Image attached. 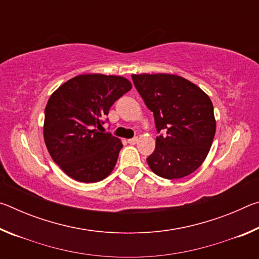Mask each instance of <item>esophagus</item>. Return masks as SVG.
<instances>
[{
	"label": "esophagus",
	"mask_w": 259,
	"mask_h": 259,
	"mask_svg": "<svg viewBox=\"0 0 259 259\" xmlns=\"http://www.w3.org/2000/svg\"><path fill=\"white\" fill-rule=\"evenodd\" d=\"M138 142V138L135 137V138H131V139H128V143L130 144V145H135L136 143Z\"/></svg>",
	"instance_id": "obj_1"
}]
</instances>
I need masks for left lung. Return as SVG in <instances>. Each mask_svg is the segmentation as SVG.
Masks as SVG:
<instances>
[{"mask_svg":"<svg viewBox=\"0 0 259 259\" xmlns=\"http://www.w3.org/2000/svg\"><path fill=\"white\" fill-rule=\"evenodd\" d=\"M136 89L154 115L157 133L147 163L166 179L183 178L203 163L216 133L209 96L194 83L174 74H133Z\"/></svg>","mask_w":259,"mask_h":259,"instance_id":"left-lung-1","label":"left lung"}]
</instances>
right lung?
Listing matches in <instances>:
<instances>
[{
  "mask_svg": "<svg viewBox=\"0 0 259 259\" xmlns=\"http://www.w3.org/2000/svg\"><path fill=\"white\" fill-rule=\"evenodd\" d=\"M131 87L123 76L83 74L50 96L43 136L52 160L67 176L96 183L113 171L123 144L100 131L109 108Z\"/></svg>",
  "mask_w": 259,
  "mask_h": 259,
  "instance_id": "right-lung-1",
  "label": "right lung"
}]
</instances>
